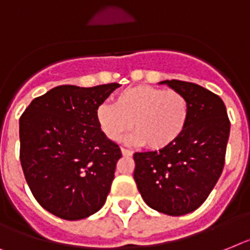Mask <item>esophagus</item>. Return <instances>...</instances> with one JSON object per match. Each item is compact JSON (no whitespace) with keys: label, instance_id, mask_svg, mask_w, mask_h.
Segmentation results:
<instances>
[{"label":"esophagus","instance_id":"1","mask_svg":"<svg viewBox=\"0 0 250 250\" xmlns=\"http://www.w3.org/2000/svg\"><path fill=\"white\" fill-rule=\"evenodd\" d=\"M121 151H122V155H123V156H132V155H133V152H132L131 150H127V148L122 147Z\"/></svg>","mask_w":250,"mask_h":250}]
</instances>
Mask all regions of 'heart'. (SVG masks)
Wrapping results in <instances>:
<instances>
[{
    "label": "heart",
    "instance_id": "obj_1",
    "mask_svg": "<svg viewBox=\"0 0 250 250\" xmlns=\"http://www.w3.org/2000/svg\"><path fill=\"white\" fill-rule=\"evenodd\" d=\"M189 106L183 94L150 85L132 86L114 96V104H100L96 123L110 141H118L136 129L127 142L146 145L152 150L169 147L183 133Z\"/></svg>",
    "mask_w": 250,
    "mask_h": 250
}]
</instances>
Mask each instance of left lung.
I'll return each mask as SVG.
<instances>
[{"label":"left lung","instance_id":"left-lung-1","mask_svg":"<svg viewBox=\"0 0 250 250\" xmlns=\"http://www.w3.org/2000/svg\"><path fill=\"white\" fill-rule=\"evenodd\" d=\"M188 102L183 133L169 147L136 152L133 178L146 205L170 216L189 213L202 205L225 164L230 121L220 96L197 83L165 80Z\"/></svg>","mask_w":250,"mask_h":250}]
</instances>
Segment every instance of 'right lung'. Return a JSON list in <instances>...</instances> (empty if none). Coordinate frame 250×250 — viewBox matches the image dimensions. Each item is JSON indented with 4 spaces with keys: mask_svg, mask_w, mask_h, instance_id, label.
<instances>
[{
    "mask_svg": "<svg viewBox=\"0 0 250 250\" xmlns=\"http://www.w3.org/2000/svg\"><path fill=\"white\" fill-rule=\"evenodd\" d=\"M119 86H57L20 117L25 179L38 203L57 217L85 219L105 203L122 152L100 131L95 110Z\"/></svg>",
    "mask_w": 250,
    "mask_h": 250,
    "instance_id": "add662e5",
    "label": "right lung"
}]
</instances>
